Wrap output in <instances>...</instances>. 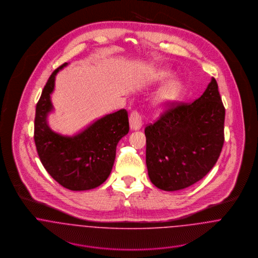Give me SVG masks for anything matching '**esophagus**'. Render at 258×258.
Masks as SVG:
<instances>
[{
    "instance_id": "obj_1",
    "label": "esophagus",
    "mask_w": 258,
    "mask_h": 258,
    "mask_svg": "<svg viewBox=\"0 0 258 258\" xmlns=\"http://www.w3.org/2000/svg\"><path fill=\"white\" fill-rule=\"evenodd\" d=\"M131 130H139L143 125L142 115L138 111H133L129 118Z\"/></svg>"
}]
</instances>
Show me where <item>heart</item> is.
<instances>
[{
    "label": "heart",
    "instance_id": "obj_1",
    "mask_svg": "<svg viewBox=\"0 0 258 258\" xmlns=\"http://www.w3.org/2000/svg\"><path fill=\"white\" fill-rule=\"evenodd\" d=\"M162 78L170 77V73L163 72L161 74ZM183 91V84L180 81L173 80L167 83L159 92L157 96V101L160 104H170L174 102L182 93Z\"/></svg>",
    "mask_w": 258,
    "mask_h": 258
}]
</instances>
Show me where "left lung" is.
I'll return each mask as SVG.
<instances>
[{
	"mask_svg": "<svg viewBox=\"0 0 258 258\" xmlns=\"http://www.w3.org/2000/svg\"><path fill=\"white\" fill-rule=\"evenodd\" d=\"M225 109L213 77L192 103L174 104L145 128L151 182L173 191L202 180L216 165L224 142Z\"/></svg>",
	"mask_w": 258,
	"mask_h": 258,
	"instance_id": "left-lung-1",
	"label": "left lung"
}]
</instances>
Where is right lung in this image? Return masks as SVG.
Returning <instances> with one entry per match:
<instances>
[{
    "instance_id": "right-lung-1",
    "label": "right lung",
    "mask_w": 258,
    "mask_h": 258,
    "mask_svg": "<svg viewBox=\"0 0 258 258\" xmlns=\"http://www.w3.org/2000/svg\"><path fill=\"white\" fill-rule=\"evenodd\" d=\"M68 64L56 69L43 87L36 108L34 139L41 164L58 184L71 190H86L109 177L117 144L129 132L128 113L121 109L107 114L74 136L52 131L47 124L53 109L50 94L55 75Z\"/></svg>"
}]
</instances>
